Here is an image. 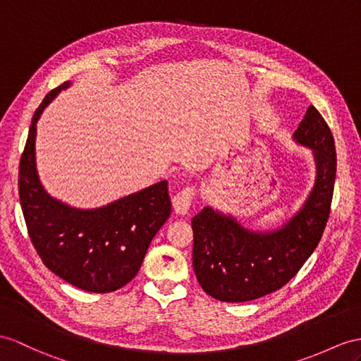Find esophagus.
Masks as SVG:
<instances>
[{"instance_id":"obj_1","label":"esophagus","mask_w":361,"mask_h":361,"mask_svg":"<svg viewBox=\"0 0 361 361\" xmlns=\"http://www.w3.org/2000/svg\"><path fill=\"white\" fill-rule=\"evenodd\" d=\"M192 199H195V188L187 187V188L180 190L178 195L173 197V208L176 213L182 214V216L188 214Z\"/></svg>"}]
</instances>
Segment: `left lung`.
<instances>
[{
  "label": "left lung",
  "instance_id": "obj_1",
  "mask_svg": "<svg viewBox=\"0 0 361 361\" xmlns=\"http://www.w3.org/2000/svg\"><path fill=\"white\" fill-rule=\"evenodd\" d=\"M293 137L312 150L315 182L300 209L282 226L254 231L211 207L192 217V269L202 289L217 300L240 303L277 291L317 248L336 183V142L314 105Z\"/></svg>",
  "mask_w": 361,
  "mask_h": 361
}]
</instances>
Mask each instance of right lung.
<instances>
[{
    "instance_id": "1",
    "label": "right lung",
    "mask_w": 361,
    "mask_h": 361,
    "mask_svg": "<svg viewBox=\"0 0 361 361\" xmlns=\"http://www.w3.org/2000/svg\"><path fill=\"white\" fill-rule=\"evenodd\" d=\"M70 85L67 81L51 90L33 114L20 161V202L30 240L44 265L84 291L111 293L137 274L148 245L170 217L169 182H156L98 208L70 207L51 197L37 170V122Z\"/></svg>"
}]
</instances>
